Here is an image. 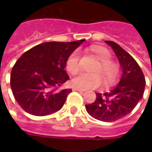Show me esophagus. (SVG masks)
<instances>
[{"label": "esophagus", "mask_w": 152, "mask_h": 152, "mask_svg": "<svg viewBox=\"0 0 152 152\" xmlns=\"http://www.w3.org/2000/svg\"><path fill=\"white\" fill-rule=\"evenodd\" d=\"M73 90H76V91H79V92H85L86 89H80V88H77V87H73Z\"/></svg>", "instance_id": "esophagus-1"}]
</instances>
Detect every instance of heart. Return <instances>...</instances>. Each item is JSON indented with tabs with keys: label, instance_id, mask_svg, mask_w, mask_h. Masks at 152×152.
Masks as SVG:
<instances>
[{
	"label": "heart",
	"instance_id": "1",
	"mask_svg": "<svg viewBox=\"0 0 152 152\" xmlns=\"http://www.w3.org/2000/svg\"><path fill=\"white\" fill-rule=\"evenodd\" d=\"M98 59L100 61L94 72L97 73L80 72L72 78L73 86L80 89H94L102 84L104 78L106 85L115 82L121 74V66L117 63L111 60L112 53L110 50L102 45H92L89 48ZM80 55L77 51H74L66 59V69L70 74H76L80 68Z\"/></svg>",
	"mask_w": 152,
	"mask_h": 152
}]
</instances>
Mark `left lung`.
<instances>
[{
	"label": "left lung",
	"instance_id": "8db88e82",
	"mask_svg": "<svg viewBox=\"0 0 152 152\" xmlns=\"http://www.w3.org/2000/svg\"><path fill=\"white\" fill-rule=\"evenodd\" d=\"M114 50L122 67L121 81L111 92L96 93L94 102L86 105L92 117L104 122H112L130 113L143 96L145 76L137 63L118 44L106 40Z\"/></svg>",
	"mask_w": 152,
	"mask_h": 152
}]
</instances>
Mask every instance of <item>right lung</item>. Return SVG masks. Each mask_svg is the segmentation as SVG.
<instances>
[{
	"label": "right lung",
	"instance_id": "right-lung-1",
	"mask_svg": "<svg viewBox=\"0 0 152 152\" xmlns=\"http://www.w3.org/2000/svg\"><path fill=\"white\" fill-rule=\"evenodd\" d=\"M85 40L45 42L25 52L10 73L15 100L29 114L44 116L63 107L71 89H60L69 76L66 59Z\"/></svg>",
	"mask_w": 152,
	"mask_h": 152
}]
</instances>
